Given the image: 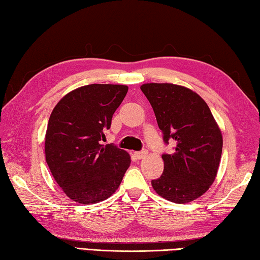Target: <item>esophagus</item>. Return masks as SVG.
<instances>
[{"instance_id": "obj_1", "label": "esophagus", "mask_w": 260, "mask_h": 260, "mask_svg": "<svg viewBox=\"0 0 260 260\" xmlns=\"http://www.w3.org/2000/svg\"><path fill=\"white\" fill-rule=\"evenodd\" d=\"M147 151H146V149H144V151H140V152H136L135 153V156L136 157H137L138 158V160H142V158H144L145 156H146L147 155Z\"/></svg>"}]
</instances>
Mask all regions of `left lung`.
I'll return each instance as SVG.
<instances>
[{
    "mask_svg": "<svg viewBox=\"0 0 260 260\" xmlns=\"http://www.w3.org/2000/svg\"><path fill=\"white\" fill-rule=\"evenodd\" d=\"M140 89L155 113L163 140L176 143L163 154L165 170L152 186L175 203L194 201L212 185L219 168L222 136L210 108L200 95L171 83H145Z\"/></svg>",
    "mask_w": 260,
    "mask_h": 260,
    "instance_id": "left-lung-1",
    "label": "left lung"
}]
</instances>
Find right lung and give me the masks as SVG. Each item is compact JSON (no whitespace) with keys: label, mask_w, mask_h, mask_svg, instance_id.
Returning <instances> with one entry per match:
<instances>
[{"label":"right lung","mask_w":260,"mask_h":260,"mask_svg":"<svg viewBox=\"0 0 260 260\" xmlns=\"http://www.w3.org/2000/svg\"><path fill=\"white\" fill-rule=\"evenodd\" d=\"M127 92L121 84H89L59 100L45 134V160L54 180L73 201L91 204L108 199L129 168L130 155L102 145L114 112Z\"/></svg>","instance_id":"1"}]
</instances>
